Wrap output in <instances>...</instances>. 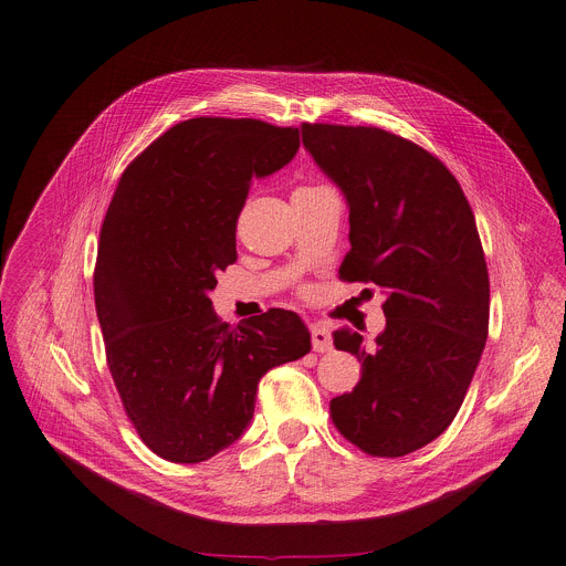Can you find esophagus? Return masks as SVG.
Wrapping results in <instances>:
<instances>
[{"instance_id":"esophagus-1","label":"esophagus","mask_w":566,"mask_h":566,"mask_svg":"<svg viewBox=\"0 0 566 566\" xmlns=\"http://www.w3.org/2000/svg\"><path fill=\"white\" fill-rule=\"evenodd\" d=\"M311 347L313 352L317 354H325V352H332L334 347V340H332V332L325 327V325H313L311 327Z\"/></svg>"}]
</instances>
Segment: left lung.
Instances as JSON below:
<instances>
[{"label": "left lung", "instance_id": "8db88e82", "mask_svg": "<svg viewBox=\"0 0 566 566\" xmlns=\"http://www.w3.org/2000/svg\"><path fill=\"white\" fill-rule=\"evenodd\" d=\"M300 129L349 203L340 280L387 295L374 349L334 332L363 374L329 402L332 421L365 454H410L452 423L489 338L491 282L472 208L454 175L408 138L360 125Z\"/></svg>", "mask_w": 566, "mask_h": 566}]
</instances>
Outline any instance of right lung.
I'll list each match as a JSON object with an SVG mask.
<instances>
[{"label":"right lung","instance_id":"right-lung-1","mask_svg":"<svg viewBox=\"0 0 566 566\" xmlns=\"http://www.w3.org/2000/svg\"><path fill=\"white\" fill-rule=\"evenodd\" d=\"M297 147L295 127L201 116L158 136L120 175L94 297L125 415L160 459L199 463L234 443L260 378L311 349L293 311L269 308L230 329L208 297L237 260L251 179L284 168Z\"/></svg>","mask_w":566,"mask_h":566}]
</instances>
